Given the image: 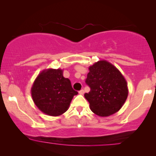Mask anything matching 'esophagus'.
I'll use <instances>...</instances> for the list:
<instances>
[{
    "instance_id": "34e87169",
    "label": "esophagus",
    "mask_w": 156,
    "mask_h": 156,
    "mask_svg": "<svg viewBox=\"0 0 156 156\" xmlns=\"http://www.w3.org/2000/svg\"><path fill=\"white\" fill-rule=\"evenodd\" d=\"M84 91L83 90V89H81V90L79 91V94H81V95L84 94Z\"/></svg>"
}]
</instances>
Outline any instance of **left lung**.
<instances>
[{
	"mask_svg": "<svg viewBox=\"0 0 156 156\" xmlns=\"http://www.w3.org/2000/svg\"><path fill=\"white\" fill-rule=\"evenodd\" d=\"M86 83L90 87L84 94L91 112L101 117L119 112L129 94L126 80L117 68L106 60L89 67Z\"/></svg>",
	"mask_w": 156,
	"mask_h": 156,
	"instance_id": "obj_1",
	"label": "left lung"
}]
</instances>
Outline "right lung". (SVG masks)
Wrapping results in <instances>:
<instances>
[{
  "label": "right lung",
  "mask_w": 156,
  "mask_h": 156,
  "mask_svg": "<svg viewBox=\"0 0 156 156\" xmlns=\"http://www.w3.org/2000/svg\"><path fill=\"white\" fill-rule=\"evenodd\" d=\"M78 94L72 87L70 80L63 76L61 69L42 71L31 88V95L37 107L49 116H57L69 108L74 96Z\"/></svg>",
  "instance_id": "obj_1"
}]
</instances>
